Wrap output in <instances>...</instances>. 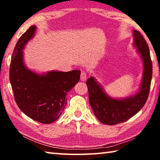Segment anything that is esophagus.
Wrapping results in <instances>:
<instances>
[{
  "label": "esophagus",
  "mask_w": 160,
  "mask_h": 160,
  "mask_svg": "<svg viewBox=\"0 0 160 160\" xmlns=\"http://www.w3.org/2000/svg\"><path fill=\"white\" fill-rule=\"evenodd\" d=\"M80 80H81V81H85L87 80V75H86V73L84 71L81 72Z\"/></svg>",
  "instance_id": "obj_1"
}]
</instances>
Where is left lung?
<instances>
[{"mask_svg":"<svg viewBox=\"0 0 160 160\" xmlns=\"http://www.w3.org/2000/svg\"><path fill=\"white\" fill-rule=\"evenodd\" d=\"M133 44L137 47L144 65L138 92L124 99H113L104 92L94 77L91 76L87 80L90 106L97 118L104 124L115 125L128 120L142 109L148 99L152 75L150 50L144 37L138 31L133 30Z\"/></svg>","mask_w":160,"mask_h":160,"instance_id":"8db88e82","label":"left lung"}]
</instances>
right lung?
I'll list each match as a JSON object with an SVG mask.
<instances>
[{
	"label": "right lung",
	"mask_w": 160,
	"mask_h": 160,
	"mask_svg": "<svg viewBox=\"0 0 160 160\" xmlns=\"http://www.w3.org/2000/svg\"><path fill=\"white\" fill-rule=\"evenodd\" d=\"M36 28L31 26L18 39L10 62L9 78L20 109L33 120L48 124L61 115L67 104V93L79 82L80 71H50L39 75L27 68L22 50L34 36Z\"/></svg>",
	"instance_id": "add662e5"
}]
</instances>
